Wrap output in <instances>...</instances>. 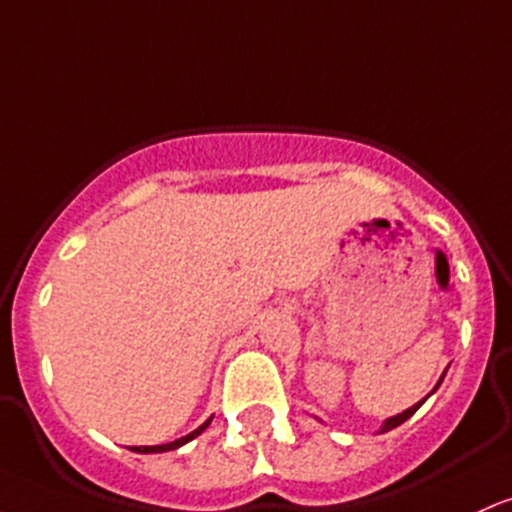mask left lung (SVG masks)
Returning <instances> with one entry per match:
<instances>
[{"label":"left lung","instance_id":"obj_1","mask_svg":"<svg viewBox=\"0 0 512 512\" xmlns=\"http://www.w3.org/2000/svg\"><path fill=\"white\" fill-rule=\"evenodd\" d=\"M440 381H442V379H440ZM437 386H440V384H437ZM437 386H435V389H437ZM423 401H425V398H423ZM423 401H420V403H423ZM420 403H415V406H413V408H408V411H403V413L393 415V418L386 420V423H384V428H381V432H389V430H393V428H398V425H401V423H406V420L411 418V415H413L415 411H418V408H420Z\"/></svg>","mask_w":512,"mask_h":512}]
</instances>
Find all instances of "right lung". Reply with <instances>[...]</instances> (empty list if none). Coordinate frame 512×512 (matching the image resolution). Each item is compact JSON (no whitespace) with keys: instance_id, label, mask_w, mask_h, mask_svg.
Returning <instances> with one entry per match:
<instances>
[{"instance_id":"add662e5","label":"right lung","mask_w":512,"mask_h":512,"mask_svg":"<svg viewBox=\"0 0 512 512\" xmlns=\"http://www.w3.org/2000/svg\"><path fill=\"white\" fill-rule=\"evenodd\" d=\"M209 423H211V420H206L204 425H199V428H196L194 432H189L187 437H179V440L167 442V445H155V447H133V452H145V454H150V452H170V449H177V447L187 445L189 440H194L196 435H201V432H204L206 428H209Z\"/></svg>"}]
</instances>
